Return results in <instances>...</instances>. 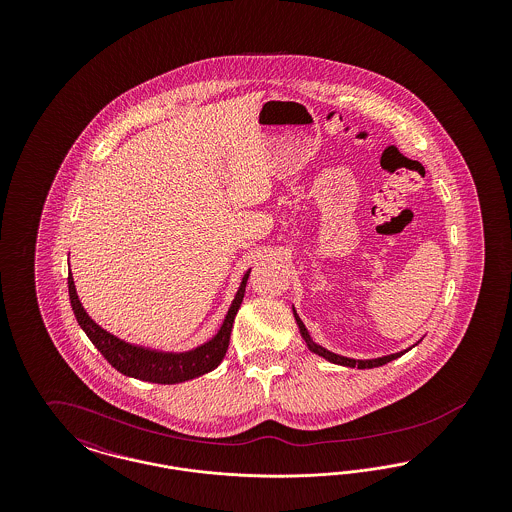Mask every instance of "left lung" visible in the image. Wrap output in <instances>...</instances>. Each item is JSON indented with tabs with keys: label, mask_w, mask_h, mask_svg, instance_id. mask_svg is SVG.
<instances>
[{
	"label": "left lung",
	"mask_w": 512,
	"mask_h": 512,
	"mask_svg": "<svg viewBox=\"0 0 512 512\" xmlns=\"http://www.w3.org/2000/svg\"><path fill=\"white\" fill-rule=\"evenodd\" d=\"M292 311L293 318H295V322H297V328H299V334H301V338L305 341V345H307L313 353H317L318 357H322V359H326V361H330V363H334V365L349 366V368H376V366L386 365V363H390L393 359L405 355V353L411 349V347H409V349H403V351H399V353H391V355L376 357V359H351V357H343V355H338V353H332V351L324 349L322 345H318L317 341H313L309 330L305 328V324L301 322V318L297 315L295 307H292ZM416 343H418V341H416ZM416 343H414V345H416Z\"/></svg>",
	"instance_id": "8db88e82"
}]
</instances>
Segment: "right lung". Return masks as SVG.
Listing matches in <instances>:
<instances>
[{
  "mask_svg": "<svg viewBox=\"0 0 512 512\" xmlns=\"http://www.w3.org/2000/svg\"><path fill=\"white\" fill-rule=\"evenodd\" d=\"M249 272L251 268L245 272L240 288L234 295L217 334L211 340L197 345L190 351H161L146 345H136L103 330L82 307L74 286L71 268H69V297H71V307H73L74 317L78 320V326L96 345L99 353L109 361V365L117 368L124 376H130L136 380H144L151 384H180V382L194 380L197 376H203L222 363L228 349L234 318L244 301L245 284H247Z\"/></svg>",
  "mask_w": 512,
  "mask_h": 512,
  "instance_id": "right-lung-1",
  "label": "right lung"
}]
</instances>
